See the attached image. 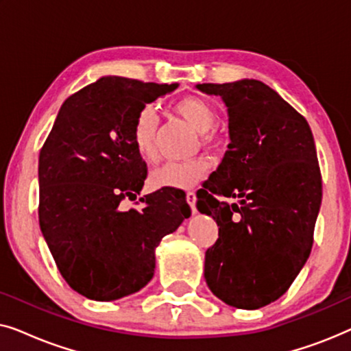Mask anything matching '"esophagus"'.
Segmentation results:
<instances>
[{
  "mask_svg": "<svg viewBox=\"0 0 351 351\" xmlns=\"http://www.w3.org/2000/svg\"><path fill=\"white\" fill-rule=\"evenodd\" d=\"M186 203L190 204L191 210H193V213H196V206H195V203H196V193H195L193 190L186 191Z\"/></svg>",
  "mask_w": 351,
  "mask_h": 351,
  "instance_id": "obj_1",
  "label": "esophagus"
}]
</instances>
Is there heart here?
Returning <instances> with one entry per match:
<instances>
[{
  "label": "heart",
  "mask_w": 351,
  "mask_h": 351,
  "mask_svg": "<svg viewBox=\"0 0 351 351\" xmlns=\"http://www.w3.org/2000/svg\"><path fill=\"white\" fill-rule=\"evenodd\" d=\"M176 112L185 118L191 126L201 132V141L214 143L217 141V112L208 100L198 95H186L176 104ZM158 114L153 107H143L136 113L132 123V142L143 161L156 160V132ZM208 171V160L204 156L190 158L184 161L162 162L150 174V184L155 189H190Z\"/></svg>",
  "instance_id": "heart-1"
}]
</instances>
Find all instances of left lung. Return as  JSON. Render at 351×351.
Wrapping results in <instances>:
<instances>
[{"label": "left lung", "mask_w": 351, "mask_h": 351, "mask_svg": "<svg viewBox=\"0 0 351 351\" xmlns=\"http://www.w3.org/2000/svg\"><path fill=\"white\" fill-rule=\"evenodd\" d=\"M198 89L223 99L232 141L196 201L219 227L206 251V282L225 304L262 308L289 289L313 246L323 198L313 136L306 119L262 81Z\"/></svg>", "instance_id": "1"}]
</instances>
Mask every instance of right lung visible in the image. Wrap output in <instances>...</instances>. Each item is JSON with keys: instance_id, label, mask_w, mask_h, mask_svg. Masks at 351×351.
I'll return each mask as SVG.
<instances>
[{"instance_id": "obj_1", "label": "right lung", "mask_w": 351, "mask_h": 351, "mask_svg": "<svg viewBox=\"0 0 351 351\" xmlns=\"http://www.w3.org/2000/svg\"><path fill=\"white\" fill-rule=\"evenodd\" d=\"M177 84L104 76L62 104L38 162V217L47 247L71 289L117 300L153 278L155 249L191 209L182 191L160 189L124 210L147 179L132 142L138 110ZM137 201L136 204H141Z\"/></svg>"}]
</instances>
